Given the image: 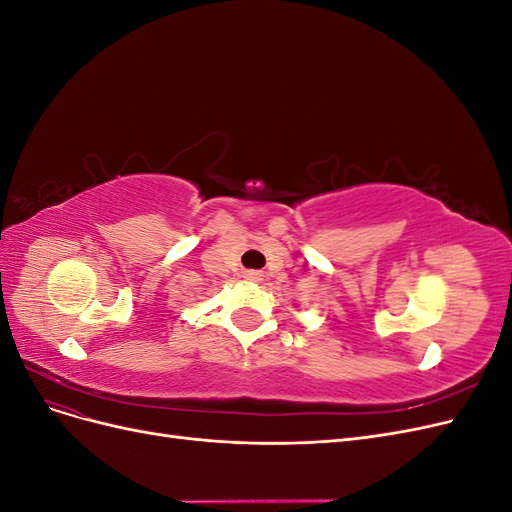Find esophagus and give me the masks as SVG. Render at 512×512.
<instances>
[{
	"label": "esophagus",
	"mask_w": 512,
	"mask_h": 512,
	"mask_svg": "<svg viewBox=\"0 0 512 512\" xmlns=\"http://www.w3.org/2000/svg\"><path fill=\"white\" fill-rule=\"evenodd\" d=\"M245 277H250V280H254V282H260L262 280V273L260 271H247Z\"/></svg>",
	"instance_id": "esophagus-1"
}]
</instances>
